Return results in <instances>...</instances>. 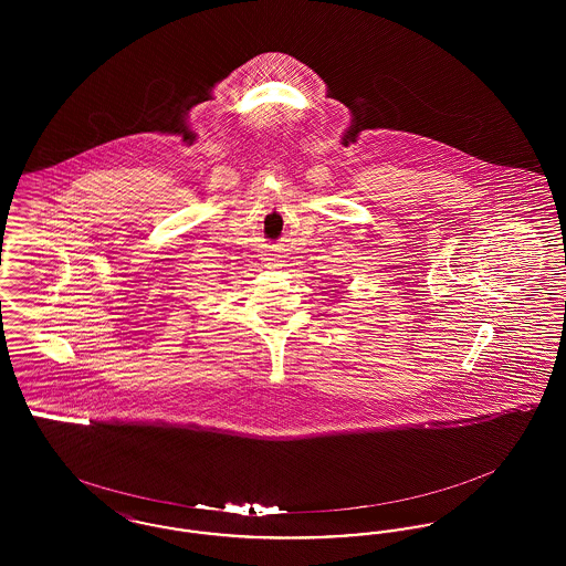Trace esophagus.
<instances>
[{
    "instance_id": "obj_1",
    "label": "esophagus",
    "mask_w": 566,
    "mask_h": 566,
    "mask_svg": "<svg viewBox=\"0 0 566 566\" xmlns=\"http://www.w3.org/2000/svg\"><path fill=\"white\" fill-rule=\"evenodd\" d=\"M263 261H265V268H270V270H275V268H280V265H282L280 256H275V254H268Z\"/></svg>"
}]
</instances>
